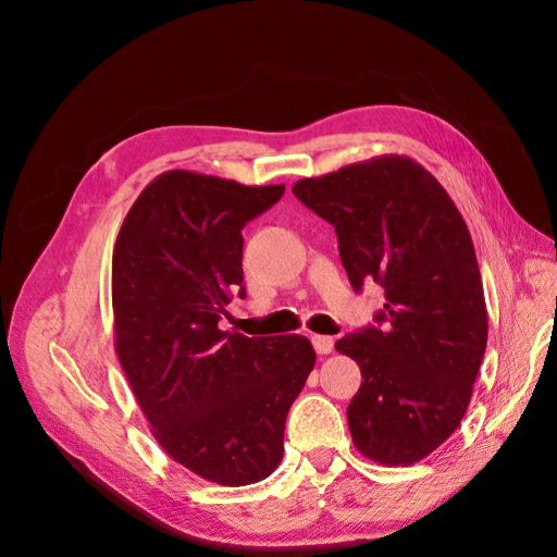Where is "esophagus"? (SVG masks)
I'll list each match as a JSON object with an SVG mask.
<instances>
[{
	"instance_id": "esophagus-1",
	"label": "esophagus",
	"mask_w": 557,
	"mask_h": 557,
	"mask_svg": "<svg viewBox=\"0 0 557 557\" xmlns=\"http://www.w3.org/2000/svg\"><path fill=\"white\" fill-rule=\"evenodd\" d=\"M312 345L317 349V355H329L333 349V338L331 336H312Z\"/></svg>"
}]
</instances>
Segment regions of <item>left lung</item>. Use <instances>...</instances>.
<instances>
[{
  "label": "left lung",
  "mask_w": 557,
  "mask_h": 557,
  "mask_svg": "<svg viewBox=\"0 0 557 557\" xmlns=\"http://www.w3.org/2000/svg\"><path fill=\"white\" fill-rule=\"evenodd\" d=\"M336 228L349 284L385 289L375 326L336 349L361 369L347 406L357 450L416 465L462 422L487 343L483 280L469 228L436 177L408 156H377L294 184Z\"/></svg>",
  "instance_id": "1"
}]
</instances>
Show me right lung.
I'll use <instances>...</instances> for the list:
<instances>
[{"label": "right lung", "mask_w": 557, "mask_h": 557, "mask_svg": "<svg viewBox=\"0 0 557 557\" xmlns=\"http://www.w3.org/2000/svg\"><path fill=\"white\" fill-rule=\"evenodd\" d=\"M284 186L170 170L141 190L111 259L114 343L161 448L200 479H268L284 422L314 367L306 336L221 331L243 287V228Z\"/></svg>", "instance_id": "add662e5"}]
</instances>
